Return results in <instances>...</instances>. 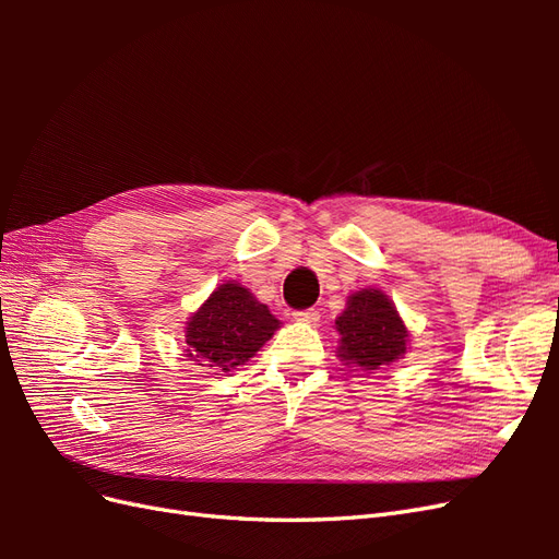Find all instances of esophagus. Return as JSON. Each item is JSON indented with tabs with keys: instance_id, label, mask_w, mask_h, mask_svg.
Returning <instances> with one entry per match:
<instances>
[{
	"instance_id": "1",
	"label": "esophagus",
	"mask_w": 559,
	"mask_h": 559,
	"mask_svg": "<svg viewBox=\"0 0 559 559\" xmlns=\"http://www.w3.org/2000/svg\"><path fill=\"white\" fill-rule=\"evenodd\" d=\"M294 319H296V321H308V324H312V321L319 319V310H317V308L296 310V312H294Z\"/></svg>"
}]
</instances>
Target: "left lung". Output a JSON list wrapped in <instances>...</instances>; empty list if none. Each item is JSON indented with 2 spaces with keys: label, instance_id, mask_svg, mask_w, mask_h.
I'll return each instance as SVG.
<instances>
[{
  "label": "left lung",
  "instance_id": "8db88e82",
  "mask_svg": "<svg viewBox=\"0 0 559 559\" xmlns=\"http://www.w3.org/2000/svg\"><path fill=\"white\" fill-rule=\"evenodd\" d=\"M335 329L341 331L337 357L364 370H378L396 361L408 341V331L394 302L378 289H364L349 296L347 310L335 319Z\"/></svg>",
  "mask_w": 559,
  "mask_h": 559
}]
</instances>
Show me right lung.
<instances>
[{
	"instance_id": "add662e5",
	"label": "right lung",
	"mask_w": 559,
	"mask_h": 559,
	"mask_svg": "<svg viewBox=\"0 0 559 559\" xmlns=\"http://www.w3.org/2000/svg\"><path fill=\"white\" fill-rule=\"evenodd\" d=\"M280 321L240 284H222L186 326V352L202 368L228 370L249 361Z\"/></svg>"
}]
</instances>
